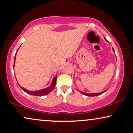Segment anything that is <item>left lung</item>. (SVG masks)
<instances>
[{
  "instance_id": "8db88e82",
  "label": "left lung",
  "mask_w": 133,
  "mask_h": 133,
  "mask_svg": "<svg viewBox=\"0 0 133 133\" xmlns=\"http://www.w3.org/2000/svg\"><path fill=\"white\" fill-rule=\"evenodd\" d=\"M104 39L106 41H107L106 39H105V37H104ZM112 51L114 52V49H112ZM106 91H104L103 92H99V93H93V94H89V93L84 92H82V91H80V92H81L82 94H84V95H86V96H99V95H100V94H103V93H104V92H106Z\"/></svg>"
}]
</instances>
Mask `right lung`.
I'll list each match as a JSON object with an SVG mask.
<instances>
[{
  "label": "right lung",
  "mask_w": 133,
  "mask_h": 133,
  "mask_svg": "<svg viewBox=\"0 0 133 133\" xmlns=\"http://www.w3.org/2000/svg\"><path fill=\"white\" fill-rule=\"evenodd\" d=\"M18 51V50H17ZM17 54V52H16ZM16 54L15 55V58H14V67L15 65V60H16ZM56 79H57V76H56L55 77L53 78L52 79V82L51 85L50 86H49L48 88H45V89H41V90H38V91H29V90H27L25 88H22V87H21V88L22 89L23 91H25V92H27V94H30V95H33V96H42L44 95H46V94H48L49 93H50L52 91V89H54V88L56 86Z\"/></svg>",
  "instance_id": "1"
}]
</instances>
